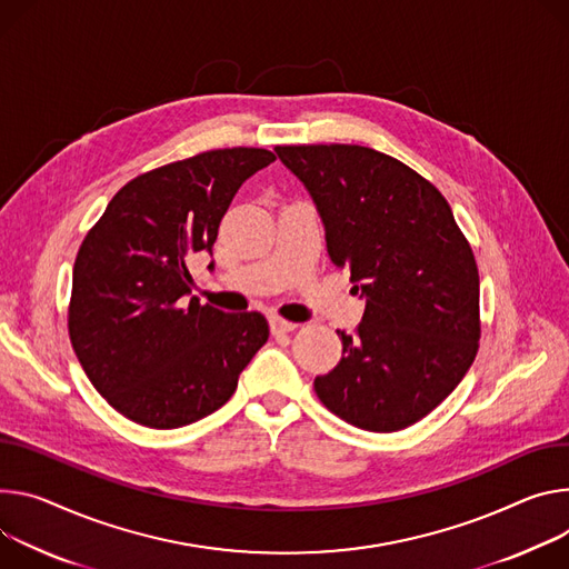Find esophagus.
Instances as JSON below:
<instances>
[{
	"label": "esophagus",
	"mask_w": 569,
	"mask_h": 569,
	"mask_svg": "<svg viewBox=\"0 0 569 569\" xmlns=\"http://www.w3.org/2000/svg\"><path fill=\"white\" fill-rule=\"evenodd\" d=\"M270 329H272V333H274V336H279V333H290V331H295V329H297V325L274 316V318H270Z\"/></svg>",
	"instance_id": "esophagus-1"
}]
</instances>
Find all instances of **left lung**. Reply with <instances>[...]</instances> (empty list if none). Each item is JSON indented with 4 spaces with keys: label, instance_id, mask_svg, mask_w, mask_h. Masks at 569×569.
<instances>
[{
    "label": "left lung",
    "instance_id": "left-lung-1",
    "mask_svg": "<svg viewBox=\"0 0 569 569\" xmlns=\"http://www.w3.org/2000/svg\"><path fill=\"white\" fill-rule=\"evenodd\" d=\"M311 192L331 261L366 297L340 363L316 395L363 431L420 422L475 363L479 270L440 190L401 161L360 144H279Z\"/></svg>",
    "mask_w": 569,
    "mask_h": 569
}]
</instances>
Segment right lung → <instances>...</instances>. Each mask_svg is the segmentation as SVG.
I'll list each match as a JSON object with an SVG mask.
<instances>
[{
    "instance_id": "add662e5",
    "label": "right lung",
    "mask_w": 569,
    "mask_h": 569,
    "mask_svg": "<svg viewBox=\"0 0 569 569\" xmlns=\"http://www.w3.org/2000/svg\"><path fill=\"white\" fill-rule=\"evenodd\" d=\"M274 159L231 147L149 170L86 233L68 331L90 383L127 420L179 429L211 416L268 342L261 313H224L190 297L188 263L213 249L238 188Z\"/></svg>"
}]
</instances>
